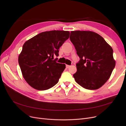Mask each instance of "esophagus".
Listing matches in <instances>:
<instances>
[{
  "label": "esophagus",
  "instance_id": "esophagus-1",
  "mask_svg": "<svg viewBox=\"0 0 126 126\" xmlns=\"http://www.w3.org/2000/svg\"><path fill=\"white\" fill-rule=\"evenodd\" d=\"M70 67V65H66V67L67 68H69Z\"/></svg>",
  "mask_w": 126,
  "mask_h": 126
}]
</instances>
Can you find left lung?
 <instances>
[{
    "label": "left lung",
    "mask_w": 126,
    "mask_h": 126,
    "mask_svg": "<svg viewBox=\"0 0 126 126\" xmlns=\"http://www.w3.org/2000/svg\"><path fill=\"white\" fill-rule=\"evenodd\" d=\"M70 39L80 58L73 76L76 82L87 89L100 88L115 66L113 49L102 36L92 31H71Z\"/></svg>",
    "instance_id": "obj_1"
}]
</instances>
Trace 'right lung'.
Here are the masks:
<instances>
[{"label": "right lung", "instance_id": "right-lung-1", "mask_svg": "<svg viewBox=\"0 0 126 126\" xmlns=\"http://www.w3.org/2000/svg\"><path fill=\"white\" fill-rule=\"evenodd\" d=\"M69 35L68 31L44 32L24 43L18 63L23 77L32 87L45 90L58 82L65 64L52 60L55 55L59 56V48Z\"/></svg>", "mask_w": 126, "mask_h": 126}]
</instances>
